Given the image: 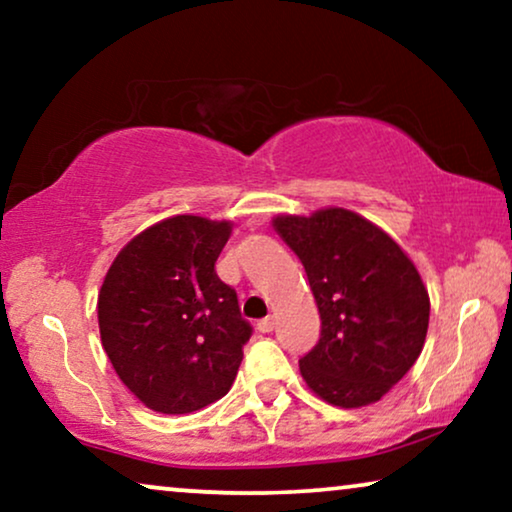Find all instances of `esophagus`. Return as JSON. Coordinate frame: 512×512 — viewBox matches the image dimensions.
Wrapping results in <instances>:
<instances>
[{"mask_svg":"<svg viewBox=\"0 0 512 512\" xmlns=\"http://www.w3.org/2000/svg\"><path fill=\"white\" fill-rule=\"evenodd\" d=\"M256 326H258V331H261V333H272V328H275V319L265 317V319L258 321Z\"/></svg>","mask_w":512,"mask_h":512,"instance_id":"34e87169","label":"esophagus"}]
</instances>
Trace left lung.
Listing matches in <instances>:
<instances>
[{"instance_id": "obj_1", "label": "left lung", "mask_w": 512, "mask_h": 512, "mask_svg": "<svg viewBox=\"0 0 512 512\" xmlns=\"http://www.w3.org/2000/svg\"><path fill=\"white\" fill-rule=\"evenodd\" d=\"M321 317L319 342L300 359L314 394L340 408L375 403L422 354L429 293L405 251L363 216L331 207L277 216Z\"/></svg>"}]
</instances>
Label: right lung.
Instances as JSON below:
<instances>
[{
	"label": "right lung",
	"mask_w": 512,
	"mask_h": 512,
	"mask_svg": "<svg viewBox=\"0 0 512 512\" xmlns=\"http://www.w3.org/2000/svg\"><path fill=\"white\" fill-rule=\"evenodd\" d=\"M228 237V221L172 216L125 244L104 277L102 347L146 408L186 415L233 387L254 328L214 270Z\"/></svg>",
	"instance_id": "1"
}]
</instances>
